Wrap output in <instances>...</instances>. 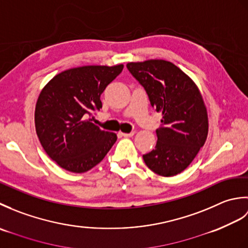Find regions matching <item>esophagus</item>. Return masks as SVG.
<instances>
[{"mask_svg":"<svg viewBox=\"0 0 248 248\" xmlns=\"http://www.w3.org/2000/svg\"><path fill=\"white\" fill-rule=\"evenodd\" d=\"M135 134V132H130V133H121V135L124 136V138H132V136Z\"/></svg>","mask_w":248,"mask_h":248,"instance_id":"34e87169","label":"esophagus"}]
</instances>
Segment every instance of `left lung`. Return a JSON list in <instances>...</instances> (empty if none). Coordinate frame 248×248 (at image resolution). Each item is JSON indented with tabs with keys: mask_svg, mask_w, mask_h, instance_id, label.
I'll return each instance as SVG.
<instances>
[{
	"mask_svg": "<svg viewBox=\"0 0 248 248\" xmlns=\"http://www.w3.org/2000/svg\"><path fill=\"white\" fill-rule=\"evenodd\" d=\"M128 70L162 113L156 145L143 155L148 168L171 177L191 164L208 136V113L196 84L180 68L163 60L128 62Z\"/></svg>",
	"mask_w": 248,
	"mask_h": 248,
	"instance_id": "obj_1",
	"label": "left lung"
}]
</instances>
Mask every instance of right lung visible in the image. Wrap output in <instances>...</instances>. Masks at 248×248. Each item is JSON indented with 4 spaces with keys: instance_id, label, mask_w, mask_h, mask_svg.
Listing matches in <instances>:
<instances>
[{
    "instance_id": "add662e5",
    "label": "right lung",
    "mask_w": 248,
    "mask_h": 248,
    "mask_svg": "<svg viewBox=\"0 0 248 248\" xmlns=\"http://www.w3.org/2000/svg\"><path fill=\"white\" fill-rule=\"evenodd\" d=\"M123 69L124 65L72 68L43 88L35 108L36 132L46 155L62 168L85 172L115 144L117 135L87 118L102 108L100 96Z\"/></svg>"
}]
</instances>
